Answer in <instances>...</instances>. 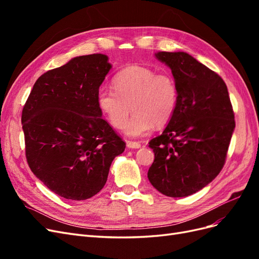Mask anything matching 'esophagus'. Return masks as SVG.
Segmentation results:
<instances>
[{
    "instance_id": "1",
    "label": "esophagus",
    "mask_w": 259,
    "mask_h": 259,
    "mask_svg": "<svg viewBox=\"0 0 259 259\" xmlns=\"http://www.w3.org/2000/svg\"><path fill=\"white\" fill-rule=\"evenodd\" d=\"M126 146H127V148H131V149H138L142 147V144L138 142H130V140H127Z\"/></svg>"
}]
</instances>
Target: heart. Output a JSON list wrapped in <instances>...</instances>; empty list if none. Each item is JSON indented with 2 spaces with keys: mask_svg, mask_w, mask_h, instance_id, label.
Here are the masks:
<instances>
[{
  "mask_svg": "<svg viewBox=\"0 0 259 259\" xmlns=\"http://www.w3.org/2000/svg\"><path fill=\"white\" fill-rule=\"evenodd\" d=\"M112 90L101 89L96 95L99 110L113 127L120 130L133 115L125 134L138 137L153 126L165 125L174 115L178 103V86L168 73L133 65L120 70L112 79Z\"/></svg>",
  "mask_w": 259,
  "mask_h": 259,
  "instance_id": "obj_1",
  "label": "heart"
}]
</instances>
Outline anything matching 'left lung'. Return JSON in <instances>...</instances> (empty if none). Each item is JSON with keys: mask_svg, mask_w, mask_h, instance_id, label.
Returning a JSON list of instances; mask_svg holds the SVG:
<instances>
[{"mask_svg": "<svg viewBox=\"0 0 259 259\" xmlns=\"http://www.w3.org/2000/svg\"><path fill=\"white\" fill-rule=\"evenodd\" d=\"M178 86L174 115L161 135L151 139L154 161L149 182L171 198L193 194L208 185L225 165L236 122L224 80L191 55L159 52Z\"/></svg>", "mask_w": 259, "mask_h": 259, "instance_id": "1", "label": "left lung"}]
</instances>
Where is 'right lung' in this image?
Here are the masks:
<instances>
[{
	"label": "right lung",
	"instance_id": "add662e5",
	"mask_svg": "<svg viewBox=\"0 0 259 259\" xmlns=\"http://www.w3.org/2000/svg\"><path fill=\"white\" fill-rule=\"evenodd\" d=\"M110 69L103 54L72 58L38 77L23 106L29 167L65 199L81 201L97 194L126 145L101 117L96 103Z\"/></svg>",
	"mask_w": 259,
	"mask_h": 259
}]
</instances>
